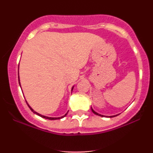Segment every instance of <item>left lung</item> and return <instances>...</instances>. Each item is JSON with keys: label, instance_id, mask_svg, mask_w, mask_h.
Segmentation results:
<instances>
[{"label": "left lung", "instance_id": "obj_1", "mask_svg": "<svg viewBox=\"0 0 153 153\" xmlns=\"http://www.w3.org/2000/svg\"><path fill=\"white\" fill-rule=\"evenodd\" d=\"M91 110H92L93 113H94V114H96V115H99V116H101V117H103V115L99 114H98V113H97V112H96V111H94V109H93V108H91ZM115 117V116H111V117Z\"/></svg>", "mask_w": 153, "mask_h": 153}]
</instances>
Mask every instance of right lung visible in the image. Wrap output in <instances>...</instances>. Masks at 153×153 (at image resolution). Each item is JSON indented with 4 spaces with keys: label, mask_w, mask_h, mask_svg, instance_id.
Masks as SVG:
<instances>
[{
    "label": "right lung",
    "mask_w": 153,
    "mask_h": 153,
    "mask_svg": "<svg viewBox=\"0 0 153 153\" xmlns=\"http://www.w3.org/2000/svg\"><path fill=\"white\" fill-rule=\"evenodd\" d=\"M19 85H20V86H21V84H20V82H19ZM73 88H72V91H73ZM26 103H27V105H28V106L29 107V108H30V109L31 110V111H33L34 112V114H36L37 115H39V117H42V118H45V119H50V120H56V119H62V118H63V117H65V116L67 115V114H65L64 116H62V117H45V116H43V115H42V114H38V113H36V111H34V110L32 109V108H31V107L29 106V104H28V103L26 102Z\"/></svg>",
    "instance_id": "obj_1"
}]
</instances>
